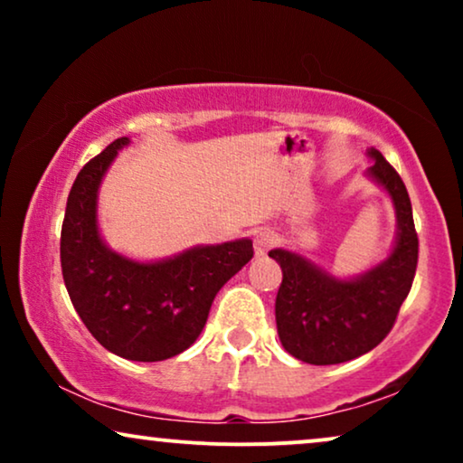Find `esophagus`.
<instances>
[{
    "label": "esophagus",
    "mask_w": 463,
    "mask_h": 463,
    "mask_svg": "<svg viewBox=\"0 0 463 463\" xmlns=\"http://www.w3.org/2000/svg\"><path fill=\"white\" fill-rule=\"evenodd\" d=\"M278 242V236L274 230H269V227H261V230L255 232V252L259 257L268 255L269 249H274Z\"/></svg>",
    "instance_id": "esophagus-1"
}]
</instances>
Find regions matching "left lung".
I'll use <instances>...</instances> for the list:
<instances>
[{
  "label": "left lung",
  "instance_id": "8db88e82",
  "mask_svg": "<svg viewBox=\"0 0 463 463\" xmlns=\"http://www.w3.org/2000/svg\"><path fill=\"white\" fill-rule=\"evenodd\" d=\"M369 156L375 160L369 176L392 195L398 219L396 246L383 263L352 280H337L301 255L269 250L282 268L278 335L284 350L307 364L347 363L377 347L394 326L413 284L420 240L409 192L377 149H369Z\"/></svg>",
  "mask_w": 463,
  "mask_h": 463
}]
</instances>
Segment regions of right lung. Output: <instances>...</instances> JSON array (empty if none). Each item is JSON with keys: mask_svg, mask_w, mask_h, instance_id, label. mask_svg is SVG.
I'll list each match as a JSON object with an SVG mask.
<instances>
[{"mask_svg": "<svg viewBox=\"0 0 463 463\" xmlns=\"http://www.w3.org/2000/svg\"><path fill=\"white\" fill-rule=\"evenodd\" d=\"M126 137L80 170L67 198L61 268L67 293L105 350L157 363L200 337L214 295L252 259L250 240L195 246L173 259L138 263L109 250L97 225V194Z\"/></svg>", "mask_w": 463, "mask_h": 463, "instance_id": "obj_1", "label": "right lung"}]
</instances>
